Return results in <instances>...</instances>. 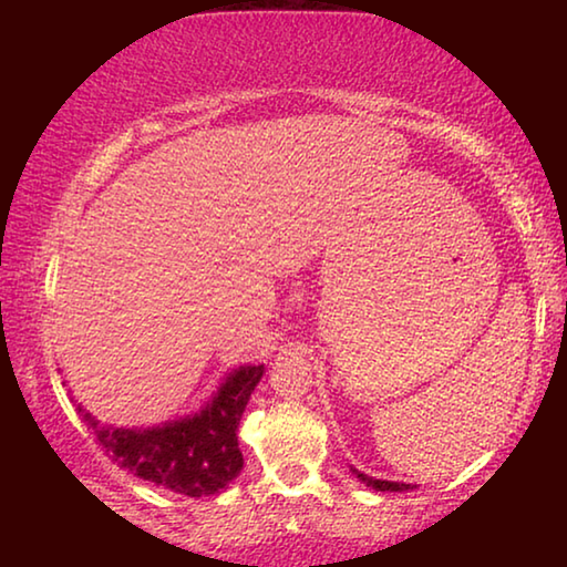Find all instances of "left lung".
<instances>
[{
  "label": "left lung",
  "mask_w": 567,
  "mask_h": 567,
  "mask_svg": "<svg viewBox=\"0 0 567 567\" xmlns=\"http://www.w3.org/2000/svg\"><path fill=\"white\" fill-rule=\"evenodd\" d=\"M354 475H358L364 485L372 487V491H380V493H402V491H412L408 483H392V480H375V477H368L358 473V470H352Z\"/></svg>",
  "instance_id": "left-lung-1"
}]
</instances>
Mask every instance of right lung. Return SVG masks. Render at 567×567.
<instances>
[{"label": "right lung", "mask_w": 567, "mask_h": 567, "mask_svg": "<svg viewBox=\"0 0 567 567\" xmlns=\"http://www.w3.org/2000/svg\"><path fill=\"white\" fill-rule=\"evenodd\" d=\"M262 364H245L229 372L215 398L197 415L165 422L159 427L124 430L100 425L76 408L114 463L142 480L187 497L215 495L243 470L237 425L247 400L260 382Z\"/></svg>", "instance_id": "1"}]
</instances>
